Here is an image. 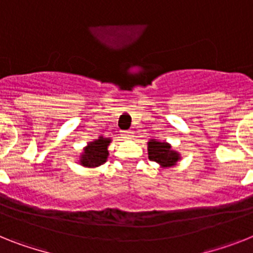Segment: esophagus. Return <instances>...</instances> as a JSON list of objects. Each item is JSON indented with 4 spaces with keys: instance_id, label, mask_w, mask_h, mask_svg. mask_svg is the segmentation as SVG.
I'll return each instance as SVG.
<instances>
[{
    "instance_id": "esophagus-1",
    "label": "esophagus",
    "mask_w": 253,
    "mask_h": 253,
    "mask_svg": "<svg viewBox=\"0 0 253 253\" xmlns=\"http://www.w3.org/2000/svg\"><path fill=\"white\" fill-rule=\"evenodd\" d=\"M123 137H124V138H126V139H129L131 137V131H128V130L123 131Z\"/></svg>"
}]
</instances>
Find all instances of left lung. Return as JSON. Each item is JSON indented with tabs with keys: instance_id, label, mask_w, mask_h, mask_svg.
Masks as SVG:
<instances>
[{
	"instance_id": "obj_1",
	"label": "left lung",
	"mask_w": 253,
	"mask_h": 253,
	"mask_svg": "<svg viewBox=\"0 0 253 253\" xmlns=\"http://www.w3.org/2000/svg\"><path fill=\"white\" fill-rule=\"evenodd\" d=\"M147 151H149V159L156 162L163 168L176 166L179 158V154L172 150V146L167 142H159L156 139H151L147 143Z\"/></svg>"
}]
</instances>
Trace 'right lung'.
Returning a JSON list of instances; mask_svg holds the SVG:
<instances>
[{"mask_svg": "<svg viewBox=\"0 0 253 253\" xmlns=\"http://www.w3.org/2000/svg\"><path fill=\"white\" fill-rule=\"evenodd\" d=\"M111 143L110 138L99 137L93 142H89L86 147H84V152L80 156V164L86 168H95L106 163L108 158V145Z\"/></svg>", "mask_w": 253, "mask_h": 253, "instance_id": "1", "label": "right lung"}]
</instances>
